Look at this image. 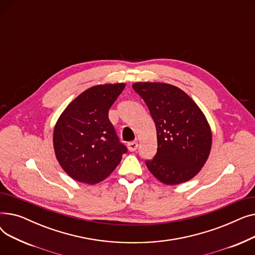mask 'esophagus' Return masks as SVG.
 I'll list each match as a JSON object with an SVG mask.
<instances>
[{"mask_svg":"<svg viewBox=\"0 0 255 255\" xmlns=\"http://www.w3.org/2000/svg\"><path fill=\"white\" fill-rule=\"evenodd\" d=\"M127 146H128V150H129L130 152H134V151H136L137 148H138V142H137V141L128 142Z\"/></svg>","mask_w":255,"mask_h":255,"instance_id":"obj_1","label":"esophagus"}]
</instances>
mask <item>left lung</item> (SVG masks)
I'll list each match as a JSON object with an SVG mask.
<instances>
[{
    "label": "left lung",
    "mask_w": 255,
    "mask_h": 255,
    "mask_svg": "<svg viewBox=\"0 0 255 255\" xmlns=\"http://www.w3.org/2000/svg\"><path fill=\"white\" fill-rule=\"evenodd\" d=\"M132 88L148 106L157 131V153L145 161L146 167L165 185L191 180L207 162L212 148L205 114L176 86L139 82Z\"/></svg>",
    "instance_id": "8db88e82"
}]
</instances>
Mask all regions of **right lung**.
Wrapping results in <instances>:
<instances>
[{"mask_svg": "<svg viewBox=\"0 0 255 255\" xmlns=\"http://www.w3.org/2000/svg\"><path fill=\"white\" fill-rule=\"evenodd\" d=\"M126 84L89 88L67 105L53 129V149L64 171L73 180L94 185L109 177L126 146L119 141L109 111Z\"/></svg>", "mask_w": 255, "mask_h": 255, "instance_id": "obj_1", "label": "right lung"}]
</instances>
